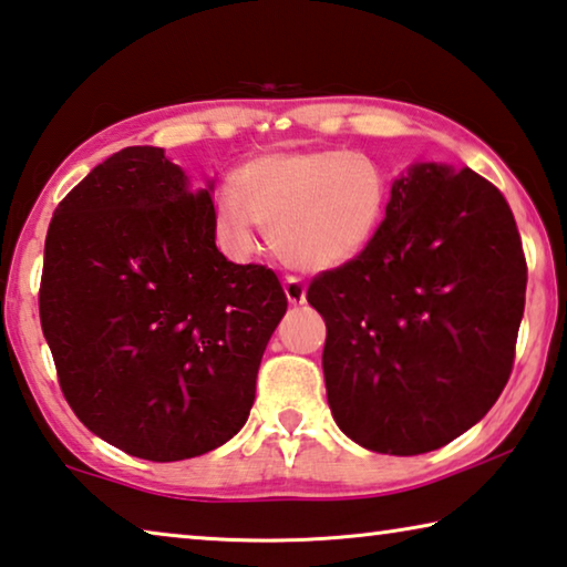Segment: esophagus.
Masks as SVG:
<instances>
[{
    "mask_svg": "<svg viewBox=\"0 0 567 567\" xmlns=\"http://www.w3.org/2000/svg\"><path fill=\"white\" fill-rule=\"evenodd\" d=\"M284 291H286V299H289V303H303L306 301V286L301 278L296 276H286L284 281Z\"/></svg>",
    "mask_w": 567,
    "mask_h": 567,
    "instance_id": "esophagus-1",
    "label": "esophagus"
}]
</instances>
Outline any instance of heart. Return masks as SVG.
I'll return each mask as SVG.
<instances>
[{
    "mask_svg": "<svg viewBox=\"0 0 567 567\" xmlns=\"http://www.w3.org/2000/svg\"><path fill=\"white\" fill-rule=\"evenodd\" d=\"M386 206V178L364 153L274 151L250 157L213 198V228L234 256L268 228L276 256L306 274L347 266L369 246Z\"/></svg>",
    "mask_w": 567,
    "mask_h": 567,
    "instance_id": "1",
    "label": "heart"
}]
</instances>
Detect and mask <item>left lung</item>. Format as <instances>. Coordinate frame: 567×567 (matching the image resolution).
Wrapping results in <instances>:
<instances>
[{"mask_svg":"<svg viewBox=\"0 0 567 567\" xmlns=\"http://www.w3.org/2000/svg\"><path fill=\"white\" fill-rule=\"evenodd\" d=\"M525 286L503 193L470 168L410 165L369 246L306 291L327 321L321 364L339 430L399 457L467 432L513 371Z\"/></svg>","mask_w":567,"mask_h":567,"instance_id":"obj_1","label":"left lung"}]
</instances>
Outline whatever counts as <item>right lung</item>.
<instances>
[{
  "instance_id": "obj_1",
  "label": "right lung",
  "mask_w": 567,
  "mask_h": 567,
  "mask_svg": "<svg viewBox=\"0 0 567 567\" xmlns=\"http://www.w3.org/2000/svg\"><path fill=\"white\" fill-rule=\"evenodd\" d=\"M210 190H193L163 147H125L62 198L44 240L40 321L62 394L141 460L234 437L289 306L271 268L216 248Z\"/></svg>"
}]
</instances>
